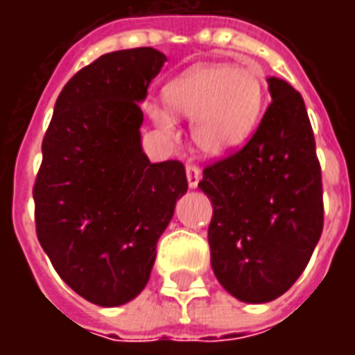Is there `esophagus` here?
<instances>
[{"label": "esophagus", "mask_w": 355, "mask_h": 355, "mask_svg": "<svg viewBox=\"0 0 355 355\" xmlns=\"http://www.w3.org/2000/svg\"><path fill=\"white\" fill-rule=\"evenodd\" d=\"M186 178H188V186H190V188H196V186H198V182H200L201 178V169L196 163H188V165H186Z\"/></svg>", "instance_id": "34e87169"}]
</instances>
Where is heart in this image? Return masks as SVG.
<instances>
[{"label": "heart", "instance_id": "b5f03b06", "mask_svg": "<svg viewBox=\"0 0 355 355\" xmlns=\"http://www.w3.org/2000/svg\"><path fill=\"white\" fill-rule=\"evenodd\" d=\"M173 112L193 119L192 137L205 154H223L243 142L253 131L264 104V85L251 68L230 64L198 66L165 89ZM163 131H173V119L163 110H152Z\"/></svg>", "mask_w": 355, "mask_h": 355}]
</instances>
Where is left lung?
I'll return each instance as SVG.
<instances>
[{
	"instance_id": "1",
	"label": "left lung",
	"mask_w": 355,
	"mask_h": 355,
	"mask_svg": "<svg viewBox=\"0 0 355 355\" xmlns=\"http://www.w3.org/2000/svg\"><path fill=\"white\" fill-rule=\"evenodd\" d=\"M272 102L243 146L209 163L211 266L232 297L270 302L304 272L323 230L321 165L304 101L268 78Z\"/></svg>"
}]
</instances>
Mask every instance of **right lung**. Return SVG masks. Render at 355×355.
<instances>
[{
    "instance_id": "right-lung-1",
    "label": "right lung",
    "mask_w": 355,
    "mask_h": 355,
    "mask_svg": "<svg viewBox=\"0 0 355 355\" xmlns=\"http://www.w3.org/2000/svg\"><path fill=\"white\" fill-rule=\"evenodd\" d=\"M165 60L152 47L98 57L60 91L43 137L35 234L57 274L93 304H125L146 287L188 190L182 163H150L140 146L139 102Z\"/></svg>"
}]
</instances>
